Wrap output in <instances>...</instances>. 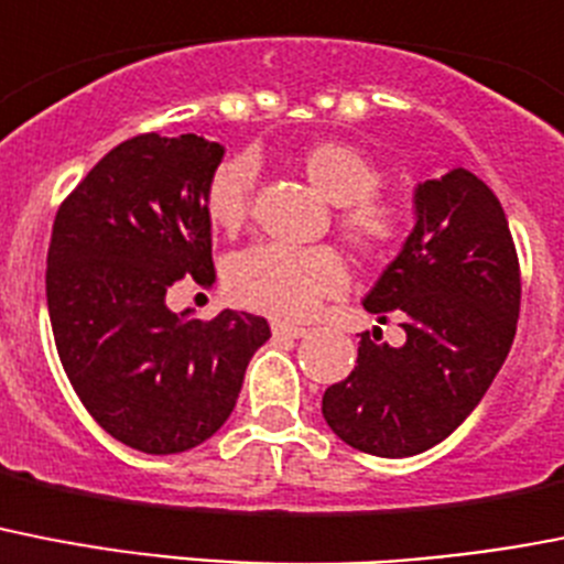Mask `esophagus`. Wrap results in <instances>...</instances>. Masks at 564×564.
<instances>
[{"instance_id": "esophagus-1", "label": "esophagus", "mask_w": 564, "mask_h": 564, "mask_svg": "<svg viewBox=\"0 0 564 564\" xmlns=\"http://www.w3.org/2000/svg\"><path fill=\"white\" fill-rule=\"evenodd\" d=\"M273 336H285V339H302V336H307V328H300V325H285V322H273Z\"/></svg>"}]
</instances>
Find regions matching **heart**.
Here are the masks:
<instances>
[{
    "label": "heart",
    "mask_w": 564,
    "mask_h": 564,
    "mask_svg": "<svg viewBox=\"0 0 564 564\" xmlns=\"http://www.w3.org/2000/svg\"><path fill=\"white\" fill-rule=\"evenodd\" d=\"M300 165L311 185L339 205V230L362 253H388L405 236L408 208L391 196L373 194L377 165L348 142H316L302 151ZM253 162L248 156L225 159L205 187V214L210 225L236 234L248 219L253 194ZM348 285V264L330 245L285 248L253 245L228 259L225 291L236 305L273 316L307 319L322 300Z\"/></svg>",
    "instance_id": "heart-1"
}]
</instances>
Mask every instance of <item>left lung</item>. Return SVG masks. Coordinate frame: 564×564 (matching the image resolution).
I'll return each instance as SVG.
<instances>
[{
  "label": "left lung",
  "instance_id": "8db88e82",
  "mask_svg": "<svg viewBox=\"0 0 564 564\" xmlns=\"http://www.w3.org/2000/svg\"><path fill=\"white\" fill-rule=\"evenodd\" d=\"M413 230L362 300L402 316L405 345L365 330L348 379L322 416L356 451L399 459L447 440L502 368L519 319V259L505 210L465 167L413 191Z\"/></svg>",
  "mask_w": 564,
  "mask_h": 564
}]
</instances>
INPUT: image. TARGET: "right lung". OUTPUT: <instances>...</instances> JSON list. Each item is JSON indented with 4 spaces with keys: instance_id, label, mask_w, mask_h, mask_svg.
<instances>
[{
    "instance_id": "add662e5",
    "label": "right lung",
    "mask_w": 564,
    "mask_h": 564,
    "mask_svg": "<svg viewBox=\"0 0 564 564\" xmlns=\"http://www.w3.org/2000/svg\"><path fill=\"white\" fill-rule=\"evenodd\" d=\"M225 148L196 133L117 144L62 202L47 248V314L62 368L105 431L142 454L210 440L236 405L262 316L173 314L182 276L214 285L205 187Z\"/></svg>"
}]
</instances>
